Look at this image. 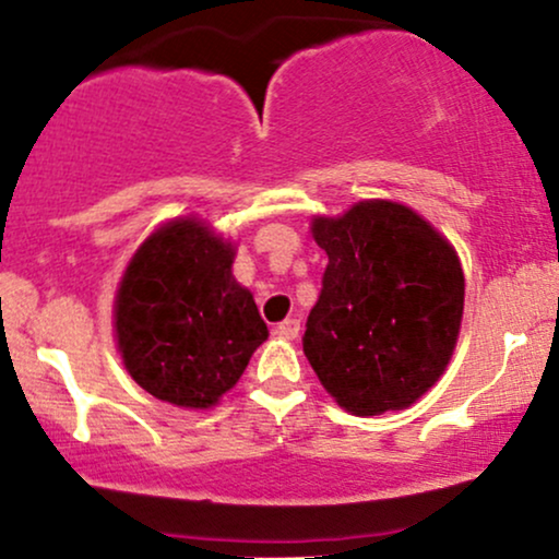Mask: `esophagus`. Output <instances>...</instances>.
<instances>
[{
	"instance_id": "1",
	"label": "esophagus",
	"mask_w": 559,
	"mask_h": 559,
	"mask_svg": "<svg viewBox=\"0 0 559 559\" xmlns=\"http://www.w3.org/2000/svg\"><path fill=\"white\" fill-rule=\"evenodd\" d=\"M273 333L278 338H297L299 336V320L297 318H286L284 323L273 325Z\"/></svg>"
}]
</instances>
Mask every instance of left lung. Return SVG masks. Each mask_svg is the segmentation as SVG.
I'll list each match as a JSON object with an SVG mask.
<instances>
[{
    "instance_id": "8db88e82",
    "label": "left lung",
    "mask_w": 559,
    "mask_h": 559,
    "mask_svg": "<svg viewBox=\"0 0 559 559\" xmlns=\"http://www.w3.org/2000/svg\"><path fill=\"white\" fill-rule=\"evenodd\" d=\"M329 254L301 346L325 391L352 415L409 407L444 373L465 275L452 243L396 202L316 217Z\"/></svg>"
}]
</instances>
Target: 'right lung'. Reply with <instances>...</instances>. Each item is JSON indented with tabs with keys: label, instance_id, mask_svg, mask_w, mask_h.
<instances>
[{
	"label": "right lung",
	"instance_id": "right-lung-1",
	"mask_svg": "<svg viewBox=\"0 0 559 559\" xmlns=\"http://www.w3.org/2000/svg\"><path fill=\"white\" fill-rule=\"evenodd\" d=\"M234 247L199 221H173L133 254L115 333L133 381L176 407H213L267 338L258 305L230 275Z\"/></svg>",
	"mask_w": 559,
	"mask_h": 559
}]
</instances>
